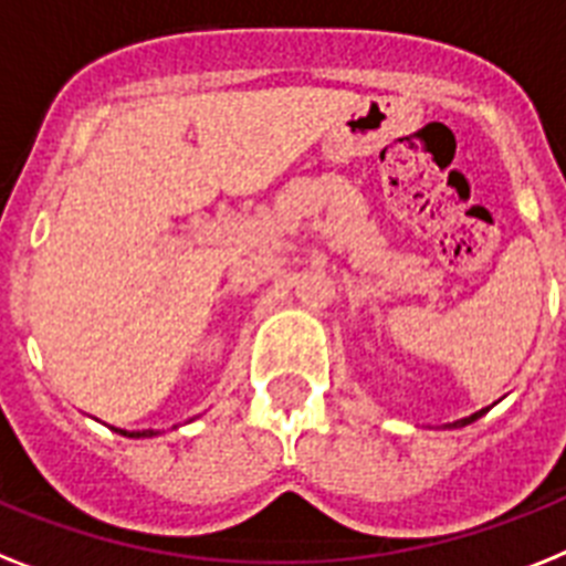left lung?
<instances>
[{
	"instance_id": "obj_1",
	"label": "left lung",
	"mask_w": 566,
	"mask_h": 566,
	"mask_svg": "<svg viewBox=\"0 0 566 566\" xmlns=\"http://www.w3.org/2000/svg\"><path fill=\"white\" fill-rule=\"evenodd\" d=\"M485 410H489V408L478 410V413H471V417H465V419H457V422H451V424H448V428H462V424H471V422H474V419H480V417H483Z\"/></svg>"
}]
</instances>
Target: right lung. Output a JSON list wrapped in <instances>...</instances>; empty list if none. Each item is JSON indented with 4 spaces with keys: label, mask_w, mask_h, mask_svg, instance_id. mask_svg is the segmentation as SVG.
Wrapping results in <instances>:
<instances>
[{
    "label": "right lung",
    "mask_w": 566,
    "mask_h": 566,
    "mask_svg": "<svg viewBox=\"0 0 566 566\" xmlns=\"http://www.w3.org/2000/svg\"><path fill=\"white\" fill-rule=\"evenodd\" d=\"M112 431H118L120 437H133V440H142V437H156L158 431H120V428H112Z\"/></svg>",
    "instance_id": "obj_1"
}]
</instances>
